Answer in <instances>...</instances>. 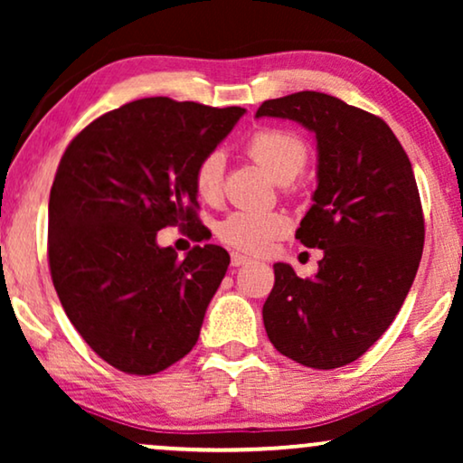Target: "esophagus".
<instances>
[{"instance_id":"obj_1","label":"esophagus","mask_w":463,"mask_h":463,"mask_svg":"<svg viewBox=\"0 0 463 463\" xmlns=\"http://www.w3.org/2000/svg\"><path fill=\"white\" fill-rule=\"evenodd\" d=\"M250 261H252L250 257L240 255V252H232V265H233V268H240V265H249Z\"/></svg>"}]
</instances>
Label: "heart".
Returning a JSON list of instances; mask_svg holds the SVG:
<instances>
[{
  "instance_id": "obj_1",
  "label": "heart",
  "mask_w": 463,
  "mask_h": 463,
  "mask_svg": "<svg viewBox=\"0 0 463 463\" xmlns=\"http://www.w3.org/2000/svg\"><path fill=\"white\" fill-rule=\"evenodd\" d=\"M246 149L252 160L268 170L278 183H290L307 162V147L299 137L287 130H259L249 138ZM225 156L211 151L198 162L194 173L195 192L202 200H217L223 192ZM288 230V219L282 213L233 211L219 223V238L232 249L242 252H263Z\"/></svg>"
}]
</instances>
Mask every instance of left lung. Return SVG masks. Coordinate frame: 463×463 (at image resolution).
<instances>
[{
	"mask_svg": "<svg viewBox=\"0 0 463 463\" xmlns=\"http://www.w3.org/2000/svg\"><path fill=\"white\" fill-rule=\"evenodd\" d=\"M255 118L293 119L314 135V204L295 238L325 252L309 280L274 263L265 331L295 363L337 369L388 331L415 280L426 232L413 168L382 118L331 94L265 100Z\"/></svg>",
	"mask_w": 463,
	"mask_h": 463,
	"instance_id": "obj_1",
	"label": "left lung"
}]
</instances>
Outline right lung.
<instances>
[{"label": "right lung", "instance_id": "obj_1", "mask_svg": "<svg viewBox=\"0 0 463 463\" xmlns=\"http://www.w3.org/2000/svg\"><path fill=\"white\" fill-rule=\"evenodd\" d=\"M242 107L141 99L69 143L48 204L50 274L67 318L105 363L154 375L192 352L230 255L217 244L179 259L166 225H195L198 162Z\"/></svg>", "mask_w": 463, "mask_h": 463}]
</instances>
